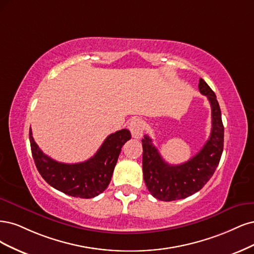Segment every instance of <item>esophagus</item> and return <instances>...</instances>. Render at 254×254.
I'll use <instances>...</instances> for the list:
<instances>
[{
  "instance_id": "obj_1",
  "label": "esophagus",
  "mask_w": 254,
  "mask_h": 254,
  "mask_svg": "<svg viewBox=\"0 0 254 254\" xmlns=\"http://www.w3.org/2000/svg\"><path fill=\"white\" fill-rule=\"evenodd\" d=\"M128 128L134 138H140L143 133V122L141 119L134 118L129 121Z\"/></svg>"
}]
</instances>
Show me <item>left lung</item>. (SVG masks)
<instances>
[{"label":"left lung","mask_w":254,"mask_h":254,"mask_svg":"<svg viewBox=\"0 0 254 254\" xmlns=\"http://www.w3.org/2000/svg\"><path fill=\"white\" fill-rule=\"evenodd\" d=\"M199 92L211 104L212 128L202 149L181 165H169L162 159L150 136L142 139V171L146 188L155 198L163 201L183 199L199 191L214 174L224 149V126L216 96L200 78Z\"/></svg>","instance_id":"8db88e82"}]
</instances>
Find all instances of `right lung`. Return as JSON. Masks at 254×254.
<instances>
[{
	"instance_id": "right-lung-1",
	"label": "right lung",
	"mask_w": 254,
	"mask_h": 254,
	"mask_svg": "<svg viewBox=\"0 0 254 254\" xmlns=\"http://www.w3.org/2000/svg\"><path fill=\"white\" fill-rule=\"evenodd\" d=\"M130 139L127 128L108 136L93 157L79 163H62L40 150L29 129V140L36 167L44 181L55 189L80 198H93L108 188L122 145Z\"/></svg>"
}]
</instances>
